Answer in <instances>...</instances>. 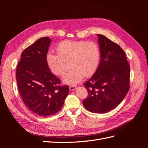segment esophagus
<instances>
[{"label":"esophagus","mask_w":148,"mask_h":148,"mask_svg":"<svg viewBox=\"0 0 148 148\" xmlns=\"http://www.w3.org/2000/svg\"><path fill=\"white\" fill-rule=\"evenodd\" d=\"M69 88H70V91H75V89H77V86H73H73H70Z\"/></svg>","instance_id":"esophagus-1"}]
</instances>
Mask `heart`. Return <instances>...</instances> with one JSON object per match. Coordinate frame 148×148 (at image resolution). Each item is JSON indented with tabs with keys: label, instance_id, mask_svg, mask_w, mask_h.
<instances>
[{
	"label": "heart",
	"instance_id": "heart-1",
	"mask_svg": "<svg viewBox=\"0 0 148 148\" xmlns=\"http://www.w3.org/2000/svg\"><path fill=\"white\" fill-rule=\"evenodd\" d=\"M56 51L58 55L47 53V65L53 74L62 76L66 68L65 62H69L71 70L62 78L66 84H75L82 81L84 75L90 77L99 65L101 49L95 42L65 41L57 46Z\"/></svg>",
	"mask_w": 148,
	"mask_h": 148
}]
</instances>
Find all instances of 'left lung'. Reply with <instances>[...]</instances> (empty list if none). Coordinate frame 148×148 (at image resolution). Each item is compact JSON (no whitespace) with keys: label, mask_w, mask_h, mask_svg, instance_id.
Instances as JSON below:
<instances>
[{"label":"left lung","mask_w":148,"mask_h":148,"mask_svg":"<svg viewBox=\"0 0 148 148\" xmlns=\"http://www.w3.org/2000/svg\"><path fill=\"white\" fill-rule=\"evenodd\" d=\"M101 61L92 77L84 83L88 96L83 104L93 113H107L122 102L130 88V67L123 49L104 35L97 34Z\"/></svg>","instance_id":"8db88e82"}]
</instances>
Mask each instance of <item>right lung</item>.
<instances>
[{"instance_id":"right-lung-1","label":"right lung","mask_w":148,"mask_h":148,"mask_svg":"<svg viewBox=\"0 0 148 148\" xmlns=\"http://www.w3.org/2000/svg\"><path fill=\"white\" fill-rule=\"evenodd\" d=\"M51 42L49 37H44L26 48L16 71L18 88L24 104L33 113L43 117L58 112L69 92L68 86H60V80L47 65Z\"/></svg>"}]
</instances>
